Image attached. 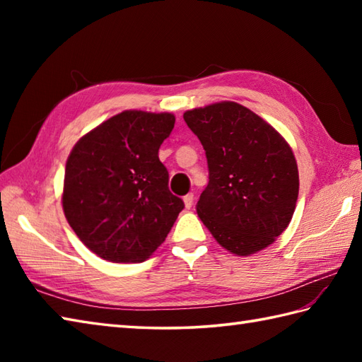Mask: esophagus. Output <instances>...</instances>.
Listing matches in <instances>:
<instances>
[{"label": "esophagus", "mask_w": 362, "mask_h": 362, "mask_svg": "<svg viewBox=\"0 0 362 362\" xmlns=\"http://www.w3.org/2000/svg\"><path fill=\"white\" fill-rule=\"evenodd\" d=\"M193 202H194V194L193 193H189V194H187L185 197H183V204H185V209L187 210H189L191 206H193Z\"/></svg>", "instance_id": "esophagus-1"}]
</instances>
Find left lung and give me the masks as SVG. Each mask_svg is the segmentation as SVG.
<instances>
[{
	"label": "left lung",
	"instance_id": "8db88e82",
	"mask_svg": "<svg viewBox=\"0 0 362 362\" xmlns=\"http://www.w3.org/2000/svg\"><path fill=\"white\" fill-rule=\"evenodd\" d=\"M183 119L209 161L210 180L196 205L197 216L238 257L269 247L289 226L298 197L297 161L288 141L232 101L187 110Z\"/></svg>",
	"mask_w": 362,
	"mask_h": 362
}]
</instances>
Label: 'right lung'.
<instances>
[{"label":"right lung","instance_id":"obj_1","mask_svg":"<svg viewBox=\"0 0 362 362\" xmlns=\"http://www.w3.org/2000/svg\"><path fill=\"white\" fill-rule=\"evenodd\" d=\"M173 113L124 110L74 144L65 166L62 206L87 247L112 263H141L165 241L183 210L168 188L158 149Z\"/></svg>","mask_w":362,"mask_h":362}]
</instances>
